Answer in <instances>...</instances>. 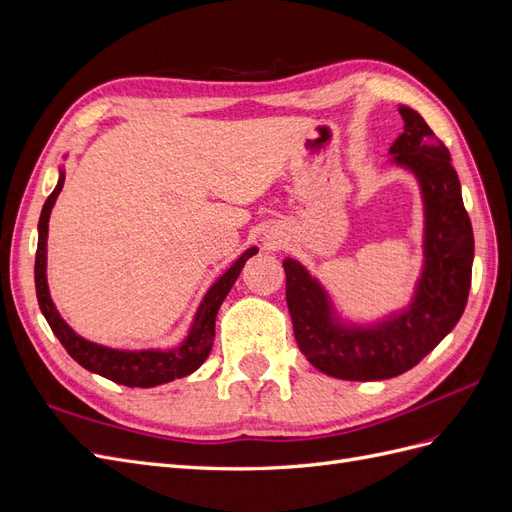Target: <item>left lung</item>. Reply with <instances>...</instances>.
Masks as SVG:
<instances>
[{
  "label": "left lung",
  "mask_w": 512,
  "mask_h": 512,
  "mask_svg": "<svg viewBox=\"0 0 512 512\" xmlns=\"http://www.w3.org/2000/svg\"><path fill=\"white\" fill-rule=\"evenodd\" d=\"M389 153L421 185L425 207L423 271L406 309L374 324L344 322L329 292L301 262L286 258V303L294 339L322 374L342 380L395 378L423 361L455 329L472 284L474 235L451 153L410 106Z\"/></svg>",
  "instance_id": "obj_1"
}]
</instances>
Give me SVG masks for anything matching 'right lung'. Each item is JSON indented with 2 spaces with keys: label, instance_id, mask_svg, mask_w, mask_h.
Segmentation results:
<instances>
[{
  "label": "right lung",
  "instance_id": "1",
  "mask_svg": "<svg viewBox=\"0 0 512 512\" xmlns=\"http://www.w3.org/2000/svg\"><path fill=\"white\" fill-rule=\"evenodd\" d=\"M66 170L59 168V181L55 185L53 194L46 198V203L40 213L38 222V250H36V267H34V280H36V294L40 312L44 314L46 322H49L51 331L57 335L61 346L72 359L81 367L94 371L98 376H104L123 386H141V389H149V386H158L164 382H170L175 378L190 376L200 365L207 361V356L213 348L215 339V316L218 309L224 303L226 294L230 292L232 284L237 282L241 269L245 267L247 258H252L258 247H250L245 250L232 267L220 275V280L215 282L207 294L203 303L198 305V312L194 316V322L190 327L188 337L183 339L181 346L170 350H117L89 342V339L76 335L68 322L59 316L57 307L51 299L49 284H46V239H49V218L55 200L64 188Z\"/></svg>",
  "mask_w": 512,
  "mask_h": 512
}]
</instances>
